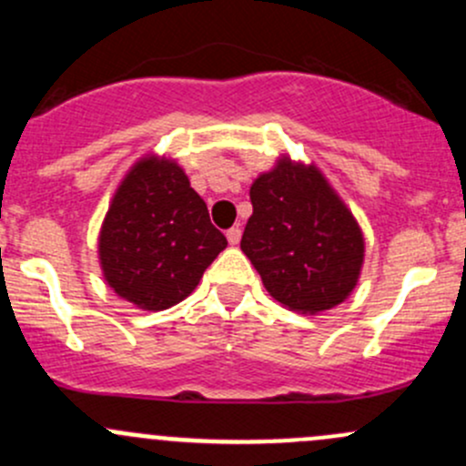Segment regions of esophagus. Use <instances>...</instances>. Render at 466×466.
I'll return each instance as SVG.
<instances>
[{"instance_id":"1","label":"esophagus","mask_w":466,"mask_h":466,"mask_svg":"<svg viewBox=\"0 0 466 466\" xmlns=\"http://www.w3.org/2000/svg\"><path fill=\"white\" fill-rule=\"evenodd\" d=\"M228 241H229V246H237V243L241 241V229L229 228L228 229Z\"/></svg>"}]
</instances>
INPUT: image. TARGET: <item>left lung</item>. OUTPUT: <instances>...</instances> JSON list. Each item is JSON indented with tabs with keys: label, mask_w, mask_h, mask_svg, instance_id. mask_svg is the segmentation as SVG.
I'll list each match as a JSON object with an SVG mask.
<instances>
[{
	"label": "left lung",
	"mask_w": 466,
	"mask_h": 466,
	"mask_svg": "<svg viewBox=\"0 0 466 466\" xmlns=\"http://www.w3.org/2000/svg\"><path fill=\"white\" fill-rule=\"evenodd\" d=\"M241 250L284 307L320 313L354 290L363 234L316 167L281 159L250 187Z\"/></svg>",
	"instance_id": "obj_1"
}]
</instances>
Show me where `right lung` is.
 Instances as JSON below:
<instances>
[{"label": "right lung", "instance_id": "add662e5", "mask_svg": "<svg viewBox=\"0 0 466 466\" xmlns=\"http://www.w3.org/2000/svg\"><path fill=\"white\" fill-rule=\"evenodd\" d=\"M225 246L185 171L164 159H142L126 176L98 238L107 284L148 311L182 302Z\"/></svg>", "mask_w": 466, "mask_h": 466}]
</instances>
